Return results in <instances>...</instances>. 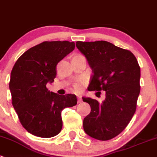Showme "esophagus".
<instances>
[{
    "instance_id": "esophagus-1",
    "label": "esophagus",
    "mask_w": 157,
    "mask_h": 157,
    "mask_svg": "<svg viewBox=\"0 0 157 157\" xmlns=\"http://www.w3.org/2000/svg\"><path fill=\"white\" fill-rule=\"evenodd\" d=\"M78 98V103H81V102H82V98H81V97L80 96H78V98Z\"/></svg>"
}]
</instances>
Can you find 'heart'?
<instances>
[{"label":"heart","instance_id":"1","mask_svg":"<svg viewBox=\"0 0 157 157\" xmlns=\"http://www.w3.org/2000/svg\"><path fill=\"white\" fill-rule=\"evenodd\" d=\"M82 88H83V82L81 81L75 82L73 85V89L76 92H80L82 90Z\"/></svg>","mask_w":157,"mask_h":157}]
</instances>
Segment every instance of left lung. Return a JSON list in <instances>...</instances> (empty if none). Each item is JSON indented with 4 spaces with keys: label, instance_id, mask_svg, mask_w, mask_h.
<instances>
[{
    "label": "left lung",
    "instance_id": "left-lung-1",
    "mask_svg": "<svg viewBox=\"0 0 157 157\" xmlns=\"http://www.w3.org/2000/svg\"><path fill=\"white\" fill-rule=\"evenodd\" d=\"M75 44L92 69L88 90L106 91L102 103L82 98L90 106V114L84 119V130L97 140H110L126 128L136 110L140 88L138 60L130 51L108 41Z\"/></svg>",
    "mask_w": 157,
    "mask_h": 157
}]
</instances>
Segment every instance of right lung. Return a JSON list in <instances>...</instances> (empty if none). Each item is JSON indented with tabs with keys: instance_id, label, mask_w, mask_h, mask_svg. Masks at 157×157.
<instances>
[{
	"instance_id": "right-lung-1",
	"label": "right lung",
	"mask_w": 157,
	"mask_h": 157,
	"mask_svg": "<svg viewBox=\"0 0 157 157\" xmlns=\"http://www.w3.org/2000/svg\"><path fill=\"white\" fill-rule=\"evenodd\" d=\"M74 49V42L44 41L21 55L13 66L9 84L12 104L20 123L32 135L56 136L63 127V109L77 104L75 94L59 95L46 87L54 82L58 63Z\"/></svg>"
}]
</instances>
